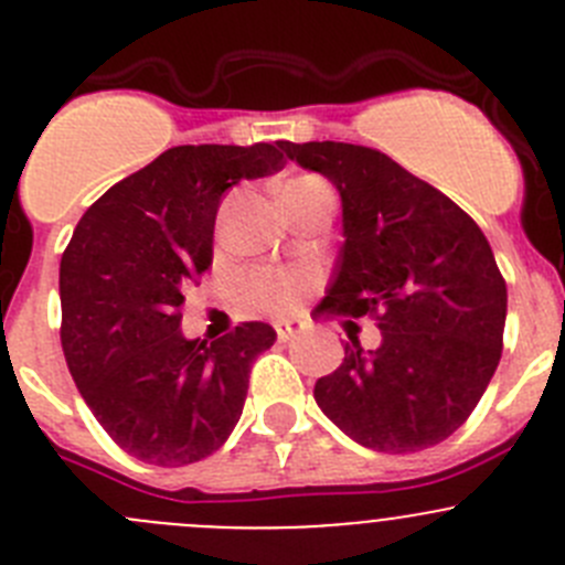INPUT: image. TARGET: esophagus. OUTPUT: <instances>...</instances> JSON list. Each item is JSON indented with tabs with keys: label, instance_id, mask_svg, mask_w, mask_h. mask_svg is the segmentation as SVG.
Masks as SVG:
<instances>
[{
	"label": "esophagus",
	"instance_id": "esophagus-1",
	"mask_svg": "<svg viewBox=\"0 0 565 565\" xmlns=\"http://www.w3.org/2000/svg\"><path fill=\"white\" fill-rule=\"evenodd\" d=\"M274 330H277L279 341H291L302 333V322H279Z\"/></svg>",
	"mask_w": 565,
	"mask_h": 565
}]
</instances>
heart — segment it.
<instances>
[{
    "instance_id": "1",
    "label": "heart",
    "mask_w": 565,
    "mask_h": 565,
    "mask_svg": "<svg viewBox=\"0 0 565 565\" xmlns=\"http://www.w3.org/2000/svg\"><path fill=\"white\" fill-rule=\"evenodd\" d=\"M294 181H313V175H305V179ZM305 279L299 274L291 271H257L248 277L246 282V297L255 308L266 310V313H277V317H286L294 313L302 302Z\"/></svg>"
}]
</instances>
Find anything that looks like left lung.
I'll return each mask as SVG.
<instances>
[{"label":"left lung","mask_w":565,"mask_h":565,"mask_svg":"<svg viewBox=\"0 0 565 565\" xmlns=\"http://www.w3.org/2000/svg\"><path fill=\"white\" fill-rule=\"evenodd\" d=\"M341 195L344 246L317 313L372 317L381 347L359 339L313 386L319 408L372 451L412 454L470 417L501 359L507 282L468 212L375 148L279 142Z\"/></svg>","instance_id":"8db88e82"}]
</instances>
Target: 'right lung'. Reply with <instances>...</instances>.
Masks as SVG:
<instances>
[{
	"mask_svg": "<svg viewBox=\"0 0 565 565\" xmlns=\"http://www.w3.org/2000/svg\"><path fill=\"white\" fill-rule=\"evenodd\" d=\"M286 164L279 145H179L83 212L61 257V347L108 437L179 468L218 451L241 420L248 372L277 333L243 322L184 339L190 282L212 266L221 195Z\"/></svg>",
	"mask_w": 565,
	"mask_h": 565,
	"instance_id": "right-lung-1",
	"label": "right lung"
}]
</instances>
